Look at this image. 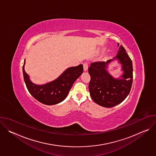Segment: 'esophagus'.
<instances>
[{
	"label": "esophagus",
	"mask_w": 156,
	"mask_h": 156,
	"mask_svg": "<svg viewBox=\"0 0 156 156\" xmlns=\"http://www.w3.org/2000/svg\"><path fill=\"white\" fill-rule=\"evenodd\" d=\"M83 69L84 71H87L88 69V63L87 62H84L83 63Z\"/></svg>",
	"instance_id": "obj_1"
}]
</instances>
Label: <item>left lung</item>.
I'll use <instances>...</instances> for the list:
<instances>
[{"mask_svg": "<svg viewBox=\"0 0 156 156\" xmlns=\"http://www.w3.org/2000/svg\"><path fill=\"white\" fill-rule=\"evenodd\" d=\"M119 44L118 43V46ZM114 59L122 64L124 73L121 79H114L106 70L107 65ZM91 80L89 91L94 102L104 107H112L122 102L129 94L133 83V64L126 50L121 45L113 59L91 63L88 69Z\"/></svg>", "mask_w": 156, "mask_h": 156, "instance_id": "1", "label": "left lung"}]
</instances>
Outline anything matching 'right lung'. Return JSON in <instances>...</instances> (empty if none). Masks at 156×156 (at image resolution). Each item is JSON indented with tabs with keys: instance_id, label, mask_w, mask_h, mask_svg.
Masks as SVG:
<instances>
[{
	"instance_id": "add662e5",
	"label": "right lung",
	"mask_w": 156,
	"mask_h": 156,
	"mask_svg": "<svg viewBox=\"0 0 156 156\" xmlns=\"http://www.w3.org/2000/svg\"><path fill=\"white\" fill-rule=\"evenodd\" d=\"M23 66V73L25 83L28 91L39 102L46 105H54L63 101L67 96L72 86L83 72L82 64L66 69L58 78L50 83L37 85L34 84L25 71Z\"/></svg>"
}]
</instances>
